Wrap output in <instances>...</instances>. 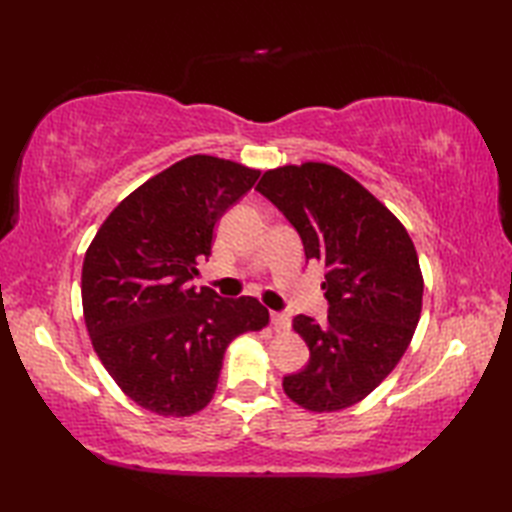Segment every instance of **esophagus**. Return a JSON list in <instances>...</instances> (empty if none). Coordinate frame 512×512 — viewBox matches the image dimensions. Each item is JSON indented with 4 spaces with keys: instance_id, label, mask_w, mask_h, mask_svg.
<instances>
[{
    "instance_id": "esophagus-1",
    "label": "esophagus",
    "mask_w": 512,
    "mask_h": 512,
    "mask_svg": "<svg viewBox=\"0 0 512 512\" xmlns=\"http://www.w3.org/2000/svg\"><path fill=\"white\" fill-rule=\"evenodd\" d=\"M270 323H273V328L284 332V330H290V317L286 312H273L270 314Z\"/></svg>"
}]
</instances>
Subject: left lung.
Instances as JSON below:
<instances>
[{
	"label": "left lung",
	"instance_id": "8db88e82",
	"mask_svg": "<svg viewBox=\"0 0 512 512\" xmlns=\"http://www.w3.org/2000/svg\"><path fill=\"white\" fill-rule=\"evenodd\" d=\"M257 191L297 228L306 257L328 270V321H292L310 363L284 378L286 396L314 413L352 407L394 372L416 332L424 292L416 246L376 195L328 162L268 169Z\"/></svg>",
	"mask_w": 512,
	"mask_h": 512
}]
</instances>
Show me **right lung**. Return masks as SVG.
Instances as JSON below:
<instances>
[{
  "label": "right lung",
  "mask_w": 512,
  "mask_h": 512,
  "mask_svg": "<svg viewBox=\"0 0 512 512\" xmlns=\"http://www.w3.org/2000/svg\"><path fill=\"white\" fill-rule=\"evenodd\" d=\"M259 169L195 154L140 184L107 215L85 250L83 319L107 374L136 405L184 418L209 405L228 343L264 330L255 297L195 290L213 228Z\"/></svg>",
  "instance_id": "right-lung-1"
}]
</instances>
